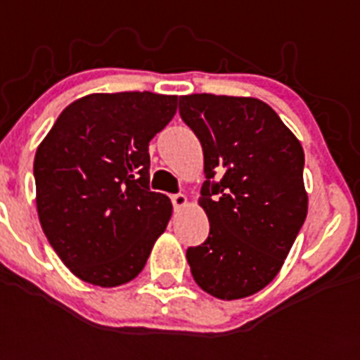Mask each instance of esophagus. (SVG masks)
I'll return each instance as SVG.
<instances>
[{
  "label": "esophagus",
  "instance_id": "obj_1",
  "mask_svg": "<svg viewBox=\"0 0 360 360\" xmlns=\"http://www.w3.org/2000/svg\"><path fill=\"white\" fill-rule=\"evenodd\" d=\"M172 203H174L175 209H183L188 203V200H186L185 194H174L172 196Z\"/></svg>",
  "mask_w": 360,
  "mask_h": 360
}]
</instances>
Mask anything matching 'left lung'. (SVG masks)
Masks as SVG:
<instances>
[{
	"mask_svg": "<svg viewBox=\"0 0 360 360\" xmlns=\"http://www.w3.org/2000/svg\"><path fill=\"white\" fill-rule=\"evenodd\" d=\"M181 120L203 147L200 205L209 237L186 250L196 284L217 299H243L278 274L304 224V151L276 112L252 97L196 93Z\"/></svg>",
	"mask_w": 360,
	"mask_h": 360,
	"instance_id": "left-lung-1",
	"label": "left lung"
}]
</instances>
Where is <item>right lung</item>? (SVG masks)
I'll return each instance as SVG.
<instances>
[{"label": "right lung", "instance_id": "1", "mask_svg": "<svg viewBox=\"0 0 360 360\" xmlns=\"http://www.w3.org/2000/svg\"><path fill=\"white\" fill-rule=\"evenodd\" d=\"M175 112V95L93 93L69 104L37 149L42 231L84 282L136 278L166 230L172 202L149 188V141Z\"/></svg>", "mask_w": 360, "mask_h": 360}]
</instances>
